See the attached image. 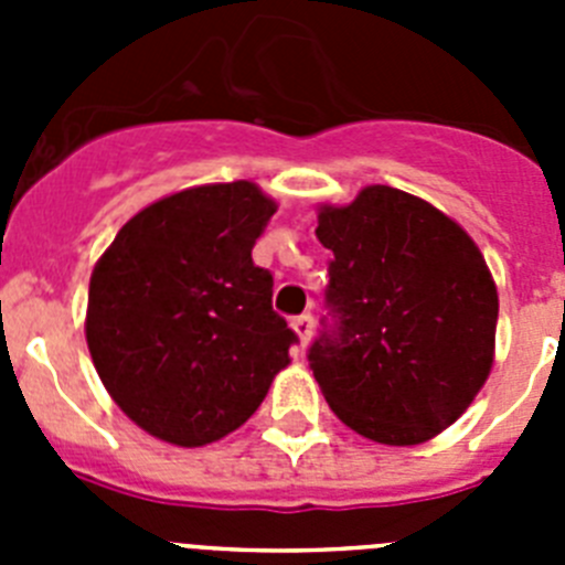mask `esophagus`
Wrapping results in <instances>:
<instances>
[{"mask_svg": "<svg viewBox=\"0 0 565 565\" xmlns=\"http://www.w3.org/2000/svg\"><path fill=\"white\" fill-rule=\"evenodd\" d=\"M291 328H294V331H297L299 342L308 344V342H311V337H313V317H311V313H302V317H294V319H291Z\"/></svg>", "mask_w": 565, "mask_h": 565, "instance_id": "obj_1", "label": "esophagus"}]
</instances>
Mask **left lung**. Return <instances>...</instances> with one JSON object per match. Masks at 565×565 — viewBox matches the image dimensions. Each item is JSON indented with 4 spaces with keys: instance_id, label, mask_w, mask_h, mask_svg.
Wrapping results in <instances>:
<instances>
[{
    "instance_id": "1",
    "label": "left lung",
    "mask_w": 565,
    "mask_h": 565,
    "mask_svg": "<svg viewBox=\"0 0 565 565\" xmlns=\"http://www.w3.org/2000/svg\"><path fill=\"white\" fill-rule=\"evenodd\" d=\"M317 221L333 254V328L308 351L322 396L371 441H430L492 371L498 288L487 259L456 221L393 186L319 206Z\"/></svg>"
}]
</instances>
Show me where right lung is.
I'll list each match as a JSON object with an SVG mask.
<instances>
[{
  "label": "right lung",
  "instance_id": "add662e5",
  "mask_svg": "<svg viewBox=\"0 0 565 565\" xmlns=\"http://www.w3.org/2000/svg\"><path fill=\"white\" fill-rule=\"evenodd\" d=\"M277 203L252 181L206 183L141 209L89 277L87 348L113 402L178 447L254 416L297 333L271 308L252 248Z\"/></svg>",
  "mask_w": 565,
  "mask_h": 565
}]
</instances>
